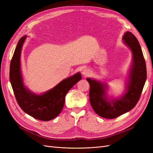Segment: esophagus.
Listing matches in <instances>:
<instances>
[{"label":"esophagus","instance_id":"1","mask_svg":"<svg viewBox=\"0 0 153 153\" xmlns=\"http://www.w3.org/2000/svg\"><path fill=\"white\" fill-rule=\"evenodd\" d=\"M90 73H90V70H89V69H87V68H85L84 69H83L82 74H83V75H84L87 76V75H89Z\"/></svg>","mask_w":153,"mask_h":153}]
</instances>
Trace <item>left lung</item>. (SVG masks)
Segmentation results:
<instances>
[{
  "label": "left lung",
  "instance_id": "8db88e82",
  "mask_svg": "<svg viewBox=\"0 0 153 153\" xmlns=\"http://www.w3.org/2000/svg\"><path fill=\"white\" fill-rule=\"evenodd\" d=\"M123 39L130 48L133 56L132 68L126 92L119 100H108L105 94L106 84L87 78L89 83V100L94 112L106 119H114L135 107L140 99L147 78L146 64L142 51L136 37L126 32Z\"/></svg>",
  "mask_w": 153,
  "mask_h": 153
}]
</instances>
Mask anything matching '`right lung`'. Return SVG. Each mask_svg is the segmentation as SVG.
Returning <instances> with one entry per match:
<instances>
[{
	"label": "right lung",
	"mask_w": 153,
	"mask_h": 153,
	"mask_svg": "<svg viewBox=\"0 0 153 153\" xmlns=\"http://www.w3.org/2000/svg\"><path fill=\"white\" fill-rule=\"evenodd\" d=\"M26 36L18 41L10 64V79L18 104L24 112L41 121H50L61 113L65 96L71 87L80 81L78 73L60 82L52 89L41 95H36L27 90L23 84L20 72V53Z\"/></svg>",
	"instance_id": "add662e5"
}]
</instances>
